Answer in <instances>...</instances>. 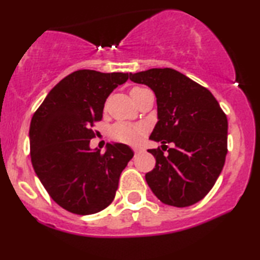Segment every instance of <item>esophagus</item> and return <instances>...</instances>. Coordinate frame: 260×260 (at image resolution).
<instances>
[{
  "label": "esophagus",
  "instance_id": "esophagus-1",
  "mask_svg": "<svg viewBox=\"0 0 260 260\" xmlns=\"http://www.w3.org/2000/svg\"><path fill=\"white\" fill-rule=\"evenodd\" d=\"M134 151H135V152H141V151H142V149L136 147V148H134Z\"/></svg>",
  "mask_w": 260,
  "mask_h": 260
}]
</instances>
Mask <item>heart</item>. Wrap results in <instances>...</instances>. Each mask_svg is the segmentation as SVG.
<instances>
[{
  "instance_id": "heart-1",
  "label": "heart",
  "mask_w": 260,
  "mask_h": 260,
  "mask_svg": "<svg viewBox=\"0 0 260 260\" xmlns=\"http://www.w3.org/2000/svg\"><path fill=\"white\" fill-rule=\"evenodd\" d=\"M142 90H143L142 87H133L130 91V94L134 95ZM143 133L144 129L140 125H133V124L119 122L111 126V129H110V137L117 142H120V143L136 144L140 141Z\"/></svg>"
}]
</instances>
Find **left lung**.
Masks as SVG:
<instances>
[{
    "mask_svg": "<svg viewBox=\"0 0 260 260\" xmlns=\"http://www.w3.org/2000/svg\"><path fill=\"white\" fill-rule=\"evenodd\" d=\"M130 80L150 87L157 101L158 122L150 140L163 145L149 150L156 165L145 174L147 183L163 204H197L212 189L225 165V112L211 91L173 69L130 73Z\"/></svg>",
    "mask_w": 260,
    "mask_h": 260,
    "instance_id": "left-lung-1",
    "label": "left lung"
}]
</instances>
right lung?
Wrapping results in <instances>:
<instances>
[{
    "mask_svg": "<svg viewBox=\"0 0 260 260\" xmlns=\"http://www.w3.org/2000/svg\"><path fill=\"white\" fill-rule=\"evenodd\" d=\"M129 79L127 73L79 70L60 80L30 122V159L53 200L74 214H94L115 199L119 176L134 152L109 143L90 149L92 127L103 118L106 98Z\"/></svg>",
    "mask_w": 260,
    "mask_h": 260,
    "instance_id": "obj_1",
    "label": "right lung"
}]
</instances>
